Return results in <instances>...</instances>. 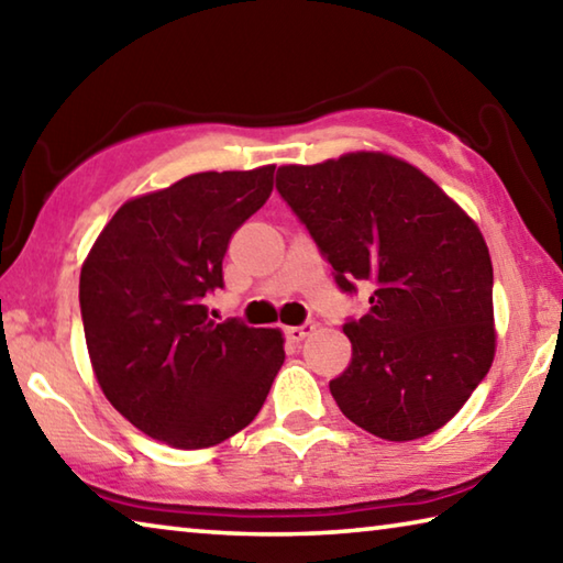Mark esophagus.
<instances>
[{
    "label": "esophagus",
    "instance_id": "34e87169",
    "mask_svg": "<svg viewBox=\"0 0 563 563\" xmlns=\"http://www.w3.org/2000/svg\"><path fill=\"white\" fill-rule=\"evenodd\" d=\"M312 330H316L312 322H305V325H292V328H285V338H288L290 342H300V340L308 338Z\"/></svg>",
    "mask_w": 563,
    "mask_h": 563
}]
</instances>
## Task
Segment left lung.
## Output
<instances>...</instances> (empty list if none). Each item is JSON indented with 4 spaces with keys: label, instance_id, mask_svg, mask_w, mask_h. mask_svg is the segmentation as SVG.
<instances>
[{
    "label": "left lung",
    "instance_id": "obj_1",
    "mask_svg": "<svg viewBox=\"0 0 563 563\" xmlns=\"http://www.w3.org/2000/svg\"><path fill=\"white\" fill-rule=\"evenodd\" d=\"M275 186L342 290L375 285L365 316L342 325L352 360L330 379L342 415L389 442L437 432L497 352L479 225L430 176L383 151L280 166Z\"/></svg>",
    "mask_w": 563,
    "mask_h": 563
}]
</instances>
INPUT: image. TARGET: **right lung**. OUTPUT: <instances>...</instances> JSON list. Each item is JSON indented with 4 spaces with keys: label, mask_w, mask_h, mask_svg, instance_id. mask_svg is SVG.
I'll list each match as a JSON object with an SVG mask.
<instances>
[{
    "label": "right lung",
    "mask_w": 563,
    "mask_h": 563,
    "mask_svg": "<svg viewBox=\"0 0 563 563\" xmlns=\"http://www.w3.org/2000/svg\"><path fill=\"white\" fill-rule=\"evenodd\" d=\"M275 166L206 170L123 203L81 265L79 302L101 393L176 450H206L261 412L285 360L278 328L208 318L233 233L268 201Z\"/></svg>",
    "instance_id": "right-lung-1"
}]
</instances>
